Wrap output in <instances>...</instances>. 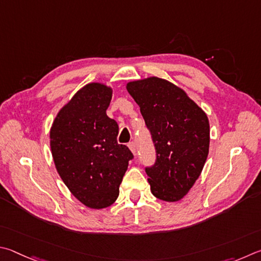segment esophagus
<instances>
[{
	"label": "esophagus",
	"mask_w": 261,
	"mask_h": 261,
	"mask_svg": "<svg viewBox=\"0 0 261 261\" xmlns=\"http://www.w3.org/2000/svg\"><path fill=\"white\" fill-rule=\"evenodd\" d=\"M128 148L130 149V151L133 152L134 156H136V152H138V149H136V144H135V142H130V143H128Z\"/></svg>",
	"instance_id": "34e87169"
}]
</instances>
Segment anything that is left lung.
I'll return each instance as SVG.
<instances>
[{"label":"left lung","mask_w":261,"mask_h":261,"mask_svg":"<svg viewBox=\"0 0 261 261\" xmlns=\"http://www.w3.org/2000/svg\"><path fill=\"white\" fill-rule=\"evenodd\" d=\"M156 148V163L145 168L152 195L177 202L195 185L206 162L210 123L206 113L184 89L157 76L128 82Z\"/></svg>","instance_id":"8db88e82"}]
</instances>
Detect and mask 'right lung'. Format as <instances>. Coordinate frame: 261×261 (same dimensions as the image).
I'll use <instances>...</instances> for the list:
<instances>
[{
  "instance_id": "right-lung-1",
  "label": "right lung",
  "mask_w": 261,
  "mask_h": 261,
  "mask_svg": "<svg viewBox=\"0 0 261 261\" xmlns=\"http://www.w3.org/2000/svg\"><path fill=\"white\" fill-rule=\"evenodd\" d=\"M112 88L82 87L59 110L50 128V148L59 176L87 207L112 205L133 153L118 144L119 127L107 116Z\"/></svg>"
}]
</instances>
